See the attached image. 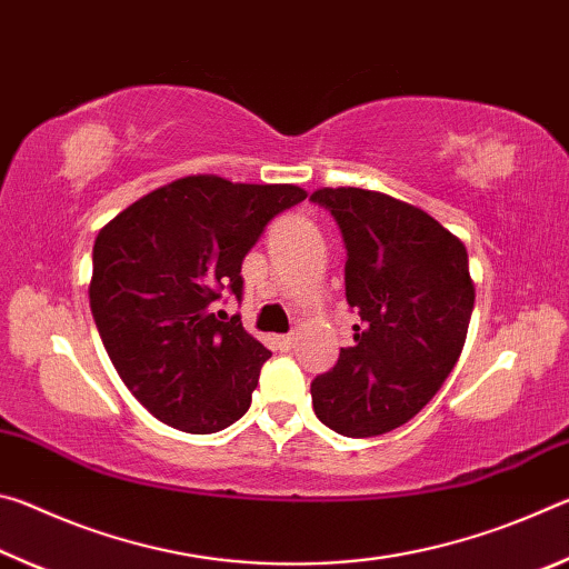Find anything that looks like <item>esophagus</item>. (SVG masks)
<instances>
[{
    "mask_svg": "<svg viewBox=\"0 0 569 569\" xmlns=\"http://www.w3.org/2000/svg\"><path fill=\"white\" fill-rule=\"evenodd\" d=\"M276 343H278V349H281V351H291V349H293V343H296V339H293L291 333H286V336H278Z\"/></svg>",
    "mask_w": 569,
    "mask_h": 569,
    "instance_id": "34e87169",
    "label": "esophagus"
}]
</instances>
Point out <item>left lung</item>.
Here are the masks:
<instances>
[{"label": "left lung", "mask_w": 569, "mask_h": 569, "mask_svg": "<svg viewBox=\"0 0 569 569\" xmlns=\"http://www.w3.org/2000/svg\"><path fill=\"white\" fill-rule=\"evenodd\" d=\"M346 243L353 346L311 381L313 411L343 437H379L419 413L455 369L475 308L461 240L379 190L321 188Z\"/></svg>", "instance_id": "left-lung-1"}]
</instances>
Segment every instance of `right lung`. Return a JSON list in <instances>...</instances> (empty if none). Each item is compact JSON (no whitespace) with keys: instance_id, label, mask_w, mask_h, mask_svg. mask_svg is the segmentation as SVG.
Segmentation results:
<instances>
[{"instance_id":"obj_1","label":"right lung","mask_w":569,"mask_h":569,"mask_svg":"<svg viewBox=\"0 0 569 569\" xmlns=\"http://www.w3.org/2000/svg\"><path fill=\"white\" fill-rule=\"evenodd\" d=\"M298 186L188 176L134 200L92 248L90 308L124 387L152 417L213 435L250 407L271 356L238 316L220 321L223 291L240 298V263L268 220L306 200Z\"/></svg>"}]
</instances>
